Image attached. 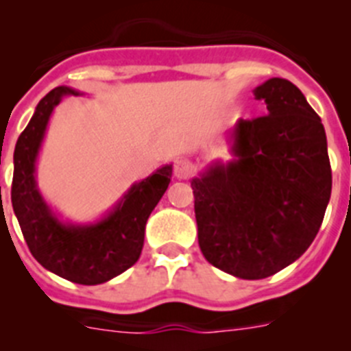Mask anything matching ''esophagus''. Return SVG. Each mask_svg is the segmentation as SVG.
<instances>
[{"instance_id": "obj_1", "label": "esophagus", "mask_w": 351, "mask_h": 351, "mask_svg": "<svg viewBox=\"0 0 351 351\" xmlns=\"http://www.w3.org/2000/svg\"><path fill=\"white\" fill-rule=\"evenodd\" d=\"M173 173L178 179H188L193 173V165L188 160H178L173 163Z\"/></svg>"}]
</instances>
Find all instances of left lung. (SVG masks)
Segmentation results:
<instances>
[{
  "instance_id": "obj_1",
  "label": "left lung",
  "mask_w": 351,
  "mask_h": 351,
  "mask_svg": "<svg viewBox=\"0 0 351 351\" xmlns=\"http://www.w3.org/2000/svg\"><path fill=\"white\" fill-rule=\"evenodd\" d=\"M253 93L267 116L239 119L234 160L191 181L198 246L241 280L295 262L320 230L332 190L324 125L300 89L274 77Z\"/></svg>"
}]
</instances>
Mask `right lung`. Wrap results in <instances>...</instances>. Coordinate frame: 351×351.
Masks as SVG:
<instances>
[{
	"label": "right lung",
	"instance_id": "obj_1",
	"mask_svg": "<svg viewBox=\"0 0 351 351\" xmlns=\"http://www.w3.org/2000/svg\"><path fill=\"white\" fill-rule=\"evenodd\" d=\"M75 89L54 88L36 105L14 151L12 206L31 255L40 265L71 283L100 285L137 262L149 214L169 188L172 167L165 165L135 182L104 219L71 225L58 219L40 195L35 163L56 105Z\"/></svg>",
	"mask_w": 351,
	"mask_h": 351
}]
</instances>
